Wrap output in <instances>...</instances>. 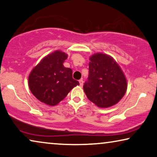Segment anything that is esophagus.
Returning a JSON list of instances; mask_svg holds the SVG:
<instances>
[{
    "label": "esophagus",
    "instance_id": "1",
    "mask_svg": "<svg viewBox=\"0 0 157 157\" xmlns=\"http://www.w3.org/2000/svg\"><path fill=\"white\" fill-rule=\"evenodd\" d=\"M78 81H79V85H80L81 87H82L83 85V81L82 80V79H80Z\"/></svg>",
    "mask_w": 157,
    "mask_h": 157
}]
</instances>
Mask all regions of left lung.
<instances>
[{"label": "left lung", "mask_w": 157, "mask_h": 157, "mask_svg": "<svg viewBox=\"0 0 157 157\" xmlns=\"http://www.w3.org/2000/svg\"><path fill=\"white\" fill-rule=\"evenodd\" d=\"M89 74L83 85L86 96L99 108L117 103L125 94L128 84L121 68L110 56L97 53L90 57Z\"/></svg>", "instance_id": "8db88e82"}]
</instances>
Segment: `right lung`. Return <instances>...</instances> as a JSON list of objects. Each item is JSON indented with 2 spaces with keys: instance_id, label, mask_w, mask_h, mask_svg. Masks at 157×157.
<instances>
[{
  "instance_id": "right-lung-1",
  "label": "right lung",
  "mask_w": 157,
  "mask_h": 157,
  "mask_svg": "<svg viewBox=\"0 0 157 157\" xmlns=\"http://www.w3.org/2000/svg\"><path fill=\"white\" fill-rule=\"evenodd\" d=\"M67 59L64 52H54L43 58L29 74V90L42 103L57 105L72 88L79 85L72 77V70L63 67Z\"/></svg>"
}]
</instances>
